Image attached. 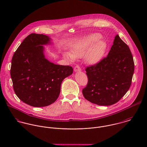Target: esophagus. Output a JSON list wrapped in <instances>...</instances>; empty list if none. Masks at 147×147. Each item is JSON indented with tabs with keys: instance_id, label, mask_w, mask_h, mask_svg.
Wrapping results in <instances>:
<instances>
[{
	"instance_id": "34e87169",
	"label": "esophagus",
	"mask_w": 147,
	"mask_h": 147,
	"mask_svg": "<svg viewBox=\"0 0 147 147\" xmlns=\"http://www.w3.org/2000/svg\"><path fill=\"white\" fill-rule=\"evenodd\" d=\"M81 71V68L79 67V65H76L75 67V68H74V71L75 72H79V71Z\"/></svg>"
}]
</instances>
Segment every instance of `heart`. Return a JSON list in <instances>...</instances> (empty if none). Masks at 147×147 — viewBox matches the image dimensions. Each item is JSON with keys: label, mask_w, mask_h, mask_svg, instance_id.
<instances>
[{"label": "heart", "mask_w": 147, "mask_h": 147, "mask_svg": "<svg viewBox=\"0 0 147 147\" xmlns=\"http://www.w3.org/2000/svg\"><path fill=\"white\" fill-rule=\"evenodd\" d=\"M101 37L98 33L86 35L74 45L72 53L65 52L64 57L70 61H74L75 58L83 57L85 55V59L90 64L100 62L107 49V43L101 40Z\"/></svg>", "instance_id": "1"}]
</instances>
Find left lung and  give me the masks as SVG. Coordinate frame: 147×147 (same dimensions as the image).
Here are the masks:
<instances>
[{"label": "left lung", "mask_w": 147, "mask_h": 147, "mask_svg": "<svg viewBox=\"0 0 147 147\" xmlns=\"http://www.w3.org/2000/svg\"><path fill=\"white\" fill-rule=\"evenodd\" d=\"M85 71L88 82L83 89L85 98L96 105H113L129 89L134 72L133 57L117 34L107 57Z\"/></svg>", "instance_id": "1"}]
</instances>
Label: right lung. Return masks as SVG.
Returning a JSON list of instances; mask_svg holds the SVG:
<instances>
[{
  "instance_id": "add662e5",
  "label": "right lung",
  "mask_w": 147,
  "mask_h": 147,
  "mask_svg": "<svg viewBox=\"0 0 147 147\" xmlns=\"http://www.w3.org/2000/svg\"><path fill=\"white\" fill-rule=\"evenodd\" d=\"M51 43L50 37L32 33L24 40L12 59L10 74L15 93L22 102L33 107L54 103L63 80L73 72L71 66L55 64L45 58L43 45Z\"/></svg>"
}]
</instances>
